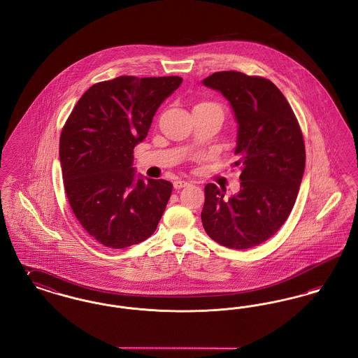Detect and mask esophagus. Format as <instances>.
<instances>
[{
	"instance_id": "1",
	"label": "esophagus",
	"mask_w": 358,
	"mask_h": 358,
	"mask_svg": "<svg viewBox=\"0 0 358 358\" xmlns=\"http://www.w3.org/2000/svg\"><path fill=\"white\" fill-rule=\"evenodd\" d=\"M187 185H189V182L187 181H182V180H177L173 184V187H176V189H181V187H185Z\"/></svg>"
}]
</instances>
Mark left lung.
<instances>
[{"label":"left lung","instance_id":"8db88e82","mask_svg":"<svg viewBox=\"0 0 358 358\" xmlns=\"http://www.w3.org/2000/svg\"><path fill=\"white\" fill-rule=\"evenodd\" d=\"M229 102L238 123L234 166L238 193L205 185L201 220L208 236L224 247L247 250L278 232L295 204L306 152L302 131L280 90L264 78L236 71L215 72L203 80Z\"/></svg>","mask_w":358,"mask_h":358}]
</instances>
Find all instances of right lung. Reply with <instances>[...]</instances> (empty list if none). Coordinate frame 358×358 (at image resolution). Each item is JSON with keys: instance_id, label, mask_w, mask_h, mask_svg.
<instances>
[{"instance_id": "obj_1", "label": "right lung", "mask_w": 358, "mask_h": 358, "mask_svg": "<svg viewBox=\"0 0 358 358\" xmlns=\"http://www.w3.org/2000/svg\"><path fill=\"white\" fill-rule=\"evenodd\" d=\"M180 76H120L90 87L60 136L69 205L91 238L126 248L153 235L171 199L166 180L136 174L133 150Z\"/></svg>"}]
</instances>
